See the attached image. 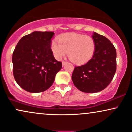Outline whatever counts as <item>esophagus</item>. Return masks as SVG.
I'll list each match as a JSON object with an SVG mask.
<instances>
[{
	"label": "esophagus",
	"mask_w": 132,
	"mask_h": 132,
	"mask_svg": "<svg viewBox=\"0 0 132 132\" xmlns=\"http://www.w3.org/2000/svg\"><path fill=\"white\" fill-rule=\"evenodd\" d=\"M67 63V62H66V61H62V65L64 66Z\"/></svg>",
	"instance_id": "34e87169"
}]
</instances>
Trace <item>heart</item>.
<instances>
[{
	"label": "heart",
	"instance_id": "1",
	"mask_svg": "<svg viewBox=\"0 0 132 132\" xmlns=\"http://www.w3.org/2000/svg\"><path fill=\"white\" fill-rule=\"evenodd\" d=\"M58 42L54 40L50 45L54 56L57 60H61L68 53V57L72 62L82 64L90 61L95 51L94 39L82 34H64L59 37Z\"/></svg>",
	"mask_w": 132,
	"mask_h": 132
}]
</instances>
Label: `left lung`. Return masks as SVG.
<instances>
[{"label": "left lung", "mask_w": 132, "mask_h": 132, "mask_svg": "<svg viewBox=\"0 0 132 132\" xmlns=\"http://www.w3.org/2000/svg\"><path fill=\"white\" fill-rule=\"evenodd\" d=\"M95 51L84 65L75 67L71 79L78 89L86 93H95L110 84L116 71V50L108 38L94 32Z\"/></svg>", "instance_id": "1"}]
</instances>
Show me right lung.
<instances>
[{"label":"right lung","instance_id":"1","mask_svg":"<svg viewBox=\"0 0 132 132\" xmlns=\"http://www.w3.org/2000/svg\"><path fill=\"white\" fill-rule=\"evenodd\" d=\"M53 32L35 31L20 39L13 53L14 79L31 93L45 91L52 86L62 67L55 59L50 45Z\"/></svg>","mask_w":132,"mask_h":132}]
</instances>
